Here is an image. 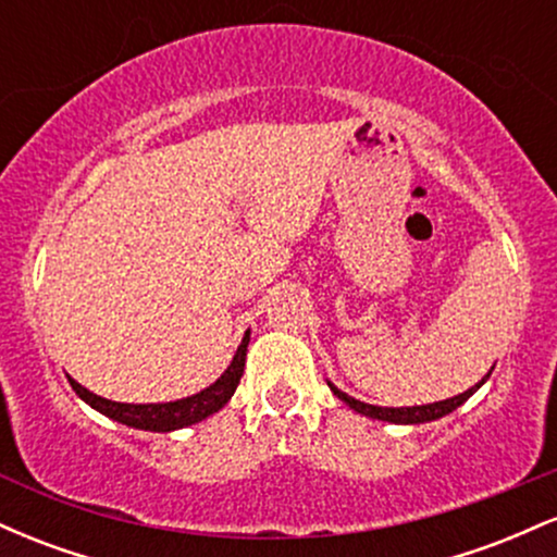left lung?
<instances>
[{
    "instance_id": "8db88e82",
    "label": "left lung",
    "mask_w": 557,
    "mask_h": 557,
    "mask_svg": "<svg viewBox=\"0 0 557 557\" xmlns=\"http://www.w3.org/2000/svg\"><path fill=\"white\" fill-rule=\"evenodd\" d=\"M490 376V374H487ZM484 376V380H487ZM484 380L474 385L471 389H466V393L456 395V398H447V400H437V403H426V406H411V408H382V406H369V403H361L356 398H350V395H345L337 389L332 382H327L332 393L341 398L345 406H350L354 411L363 413V417H372V419H380V421H393V424H424V421H434V419H443L447 417L450 411H456L458 406H463L466 400L471 398V395L476 393L479 387L484 385Z\"/></svg>"
}]
</instances>
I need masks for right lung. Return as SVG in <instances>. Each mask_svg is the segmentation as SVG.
Segmentation results:
<instances>
[{"label": "right lung", "mask_w": 557, "mask_h": 557, "mask_svg": "<svg viewBox=\"0 0 557 557\" xmlns=\"http://www.w3.org/2000/svg\"><path fill=\"white\" fill-rule=\"evenodd\" d=\"M248 341H251V332L243 335V343L235 350L233 363L225 369V374L209 385L201 393L190 395V398L183 400H172V403H114L107 398H99L94 395L91 389H86L73 376H67V382L73 385L78 398H83L88 406L96 408L99 413L110 417L120 424L136 426V430H146V432H172V430H183V426L196 424V421L212 417V413L220 411L225 403L233 398L235 387H238L240 376H243V367H246V350H248Z\"/></svg>", "instance_id": "1"}]
</instances>
